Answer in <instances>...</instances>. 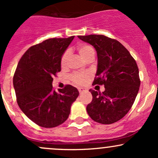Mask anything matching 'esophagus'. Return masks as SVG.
Returning a JSON list of instances; mask_svg holds the SVG:
<instances>
[{"mask_svg": "<svg viewBox=\"0 0 158 158\" xmlns=\"http://www.w3.org/2000/svg\"><path fill=\"white\" fill-rule=\"evenodd\" d=\"M78 90H79V92L80 93V94L83 93L85 91V90L83 88H78Z\"/></svg>", "mask_w": 158, "mask_h": 158, "instance_id": "1", "label": "esophagus"}]
</instances>
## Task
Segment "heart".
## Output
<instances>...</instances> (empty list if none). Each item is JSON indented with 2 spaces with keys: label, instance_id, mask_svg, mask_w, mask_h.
<instances>
[{
  "label": "heart",
  "instance_id": "heart-1",
  "mask_svg": "<svg viewBox=\"0 0 158 158\" xmlns=\"http://www.w3.org/2000/svg\"><path fill=\"white\" fill-rule=\"evenodd\" d=\"M79 53L80 54L81 56L83 58H85L91 52H93L94 49L91 46L88 45H79L77 47ZM69 56V51H66L63 54L61 57V60H60V64L62 66H65L67 62ZM89 78V75L88 73H75L70 76L71 80L73 81L76 85H84L85 83L87 82L88 79Z\"/></svg>",
  "mask_w": 158,
  "mask_h": 158
}]
</instances>
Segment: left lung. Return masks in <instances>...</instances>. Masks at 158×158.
<instances>
[{"label":"left lung","mask_w":158,"mask_h":158,"mask_svg":"<svg viewBox=\"0 0 158 158\" xmlns=\"http://www.w3.org/2000/svg\"><path fill=\"white\" fill-rule=\"evenodd\" d=\"M94 47L98 70L93 85H103V93L90 89L92 101L87 112L96 122L110 124L122 118L131 110L140 86L136 60L120 42L104 35L78 36Z\"/></svg>","instance_id":"left-lung-1"}]
</instances>
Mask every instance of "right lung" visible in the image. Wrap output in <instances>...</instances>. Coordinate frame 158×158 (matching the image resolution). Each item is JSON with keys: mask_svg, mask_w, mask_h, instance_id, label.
<instances>
[{"mask_svg": "<svg viewBox=\"0 0 158 158\" xmlns=\"http://www.w3.org/2000/svg\"><path fill=\"white\" fill-rule=\"evenodd\" d=\"M73 38H52L31 46L17 65L13 76L17 103L40 127L51 128L63 124L79 94L70 85L58 92L52 88L53 77L60 71L62 55Z\"/></svg>", "mask_w": 158, "mask_h": 158, "instance_id": "add662e5", "label": "right lung"}]
</instances>
